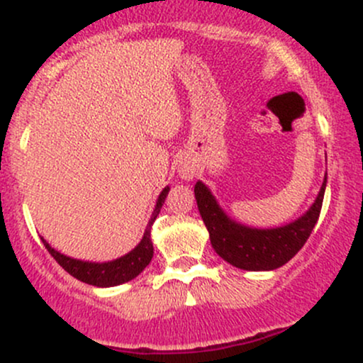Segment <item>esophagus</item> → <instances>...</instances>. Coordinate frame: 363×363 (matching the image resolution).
I'll return each mask as SVG.
<instances>
[{
	"mask_svg": "<svg viewBox=\"0 0 363 363\" xmlns=\"http://www.w3.org/2000/svg\"><path fill=\"white\" fill-rule=\"evenodd\" d=\"M194 174H196V167L193 164L179 165V176H181L182 179H187V181H189V179L194 177Z\"/></svg>",
	"mask_w": 363,
	"mask_h": 363,
	"instance_id": "obj_1",
	"label": "esophagus"
}]
</instances>
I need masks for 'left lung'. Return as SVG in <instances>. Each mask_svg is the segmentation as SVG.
<instances>
[{"mask_svg": "<svg viewBox=\"0 0 363 363\" xmlns=\"http://www.w3.org/2000/svg\"><path fill=\"white\" fill-rule=\"evenodd\" d=\"M326 182L328 172L309 210L294 222L274 228H256L232 220L201 181L196 182L194 196L211 245L222 259L245 272H272L286 264L307 242L323 208Z\"/></svg>", "mask_w": 363, "mask_h": 363, "instance_id": "obj_1", "label": "left lung"}]
</instances>
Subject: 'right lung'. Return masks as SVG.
Segmentation results:
<instances>
[{
  "instance_id": "right-lung-1",
  "label": "right lung",
  "mask_w": 363,
  "mask_h": 363,
  "mask_svg": "<svg viewBox=\"0 0 363 363\" xmlns=\"http://www.w3.org/2000/svg\"><path fill=\"white\" fill-rule=\"evenodd\" d=\"M170 187H164L160 194H158L155 210H153L152 216H150L147 228H145L143 239L140 240V244L135 249H131L128 254L118 257V259L112 261H104V262H94V261H82L74 259V257L61 254L60 251L51 247L48 240L43 239V242L48 249L49 254L57 261V264L65 268V272H68L72 277L77 278L83 283H89V285L101 286V289H107V286H116L123 285L133 278H136L143 272L145 268L150 264L153 257V244H152V225L155 222L157 215L160 213V208L164 205L165 198H167Z\"/></svg>"
}]
</instances>
